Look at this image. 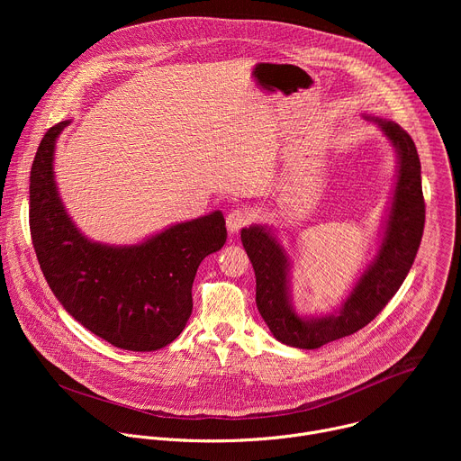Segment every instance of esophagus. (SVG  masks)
Wrapping results in <instances>:
<instances>
[{"mask_svg":"<svg viewBox=\"0 0 461 461\" xmlns=\"http://www.w3.org/2000/svg\"><path fill=\"white\" fill-rule=\"evenodd\" d=\"M253 215L249 210L246 208H233L230 210V213L226 215V226L230 230V233H237L239 230H242L244 226L251 224Z\"/></svg>","mask_w":461,"mask_h":461,"instance_id":"1","label":"esophagus"}]
</instances>
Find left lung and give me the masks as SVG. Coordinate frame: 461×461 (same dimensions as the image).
Wrapping results in <instances>:
<instances>
[{
  "instance_id": "obj_1",
  "label": "left lung",
  "mask_w": 461,
  "mask_h": 461,
  "mask_svg": "<svg viewBox=\"0 0 461 461\" xmlns=\"http://www.w3.org/2000/svg\"><path fill=\"white\" fill-rule=\"evenodd\" d=\"M375 122L398 149L400 176L377 258L361 276L339 313L317 319L297 317L288 303L285 249L265 228L251 226L240 233L255 270L257 308L276 339L288 347L312 350L361 330L396 295L412 268L425 226L418 149L411 135L398 123Z\"/></svg>"
}]
</instances>
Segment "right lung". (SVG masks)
<instances>
[{
  "label": "right lung",
  "instance_id": "add662e5",
  "mask_svg": "<svg viewBox=\"0 0 461 461\" xmlns=\"http://www.w3.org/2000/svg\"><path fill=\"white\" fill-rule=\"evenodd\" d=\"M68 123L47 131L31 167L29 226L43 277L98 338L123 350H158L184 330L196 268L224 246L226 221L213 212L127 248L87 240L65 213L52 178L54 142Z\"/></svg>",
  "mask_w": 461,
  "mask_h": 461
}]
</instances>
